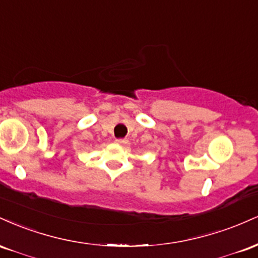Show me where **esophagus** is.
<instances>
[{"label":"esophagus","mask_w":258,"mask_h":258,"mask_svg":"<svg viewBox=\"0 0 258 258\" xmlns=\"http://www.w3.org/2000/svg\"><path fill=\"white\" fill-rule=\"evenodd\" d=\"M115 142H116V144H120V146H123V144H126L128 141H127L126 138H117V139H115Z\"/></svg>","instance_id":"obj_1"}]
</instances>
